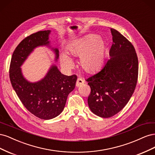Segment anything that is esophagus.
<instances>
[{
  "label": "esophagus",
  "mask_w": 155,
  "mask_h": 155,
  "mask_svg": "<svg viewBox=\"0 0 155 155\" xmlns=\"http://www.w3.org/2000/svg\"><path fill=\"white\" fill-rule=\"evenodd\" d=\"M83 83H84V80H83V79L82 78H78V79H77L76 86L77 87H79V86H81V85H82V84H83Z\"/></svg>",
  "instance_id": "esophagus-1"
}]
</instances>
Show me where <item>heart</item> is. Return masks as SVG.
I'll return each instance as SVG.
<instances>
[{
    "label": "heart",
    "instance_id": "b5f03b06",
    "mask_svg": "<svg viewBox=\"0 0 155 155\" xmlns=\"http://www.w3.org/2000/svg\"><path fill=\"white\" fill-rule=\"evenodd\" d=\"M106 50L105 41L92 34L74 41L68 46V53L74 57H80L79 64L84 71L94 73L104 64ZM59 59L61 65L65 70H70L74 67L73 60L65 52L61 54Z\"/></svg>",
    "mask_w": 155,
    "mask_h": 155
}]
</instances>
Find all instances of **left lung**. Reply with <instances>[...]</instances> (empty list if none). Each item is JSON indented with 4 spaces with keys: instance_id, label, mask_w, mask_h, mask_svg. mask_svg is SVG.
Instances as JSON below:
<instances>
[{
    "instance_id": "1",
    "label": "left lung",
    "mask_w": 155,
    "mask_h": 155,
    "mask_svg": "<svg viewBox=\"0 0 155 155\" xmlns=\"http://www.w3.org/2000/svg\"><path fill=\"white\" fill-rule=\"evenodd\" d=\"M112 45L110 58L101 70L87 79L91 89L88 97L91 110L110 118L122 110L137 85L138 61L133 45L119 31L110 28Z\"/></svg>"
}]
</instances>
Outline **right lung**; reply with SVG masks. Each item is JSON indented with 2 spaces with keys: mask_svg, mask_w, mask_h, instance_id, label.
Returning a JSON list of instances; mask_svg holds the SVG:
<instances>
[{
  "mask_svg": "<svg viewBox=\"0 0 155 155\" xmlns=\"http://www.w3.org/2000/svg\"><path fill=\"white\" fill-rule=\"evenodd\" d=\"M50 33V30L40 31L23 39L13 51L10 67L11 83L18 98L27 110L43 120L54 118L61 113L77 81L76 75L65 76L55 64L38 81H29L23 76L21 67L39 46H46L53 51L55 62L58 61L59 50L51 45Z\"/></svg>",
  "mask_w": 155,
  "mask_h": 155,
  "instance_id": "right-lung-1",
  "label": "right lung"
}]
</instances>
